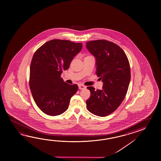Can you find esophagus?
Returning a JSON list of instances; mask_svg holds the SVG:
<instances>
[{
  "label": "esophagus",
  "instance_id": "34e87169",
  "mask_svg": "<svg viewBox=\"0 0 161 161\" xmlns=\"http://www.w3.org/2000/svg\"><path fill=\"white\" fill-rule=\"evenodd\" d=\"M79 89H84L86 88L85 86L82 84H79Z\"/></svg>",
  "mask_w": 161,
  "mask_h": 161
}]
</instances>
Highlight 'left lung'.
Wrapping results in <instances>:
<instances>
[{
	"instance_id": "obj_1",
	"label": "left lung",
	"mask_w": 161,
	"mask_h": 161,
	"mask_svg": "<svg viewBox=\"0 0 161 161\" xmlns=\"http://www.w3.org/2000/svg\"><path fill=\"white\" fill-rule=\"evenodd\" d=\"M86 47L96 58V75L103 82V89L87 87L91 96L88 110L105 117L114 112L124 100L130 81V68L126 55L119 46L104 40L86 42Z\"/></svg>"
}]
</instances>
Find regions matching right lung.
<instances>
[{
  "instance_id": "1",
  "label": "right lung",
  "mask_w": 161,
  "mask_h": 161,
  "mask_svg": "<svg viewBox=\"0 0 161 161\" xmlns=\"http://www.w3.org/2000/svg\"><path fill=\"white\" fill-rule=\"evenodd\" d=\"M82 43L52 40L35 52L31 61L30 87L40 109L51 116L60 115L68 108L71 97L78 90L61 78L74 57L81 51Z\"/></svg>"
}]
</instances>
